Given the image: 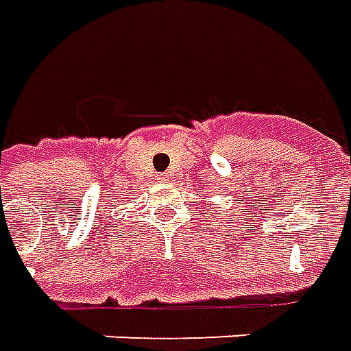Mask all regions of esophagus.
<instances>
[{
	"instance_id": "1",
	"label": "esophagus",
	"mask_w": 351,
	"mask_h": 351,
	"mask_svg": "<svg viewBox=\"0 0 351 351\" xmlns=\"http://www.w3.org/2000/svg\"><path fill=\"white\" fill-rule=\"evenodd\" d=\"M158 180H160V181H170V176H168V173H160V176H158Z\"/></svg>"
}]
</instances>
